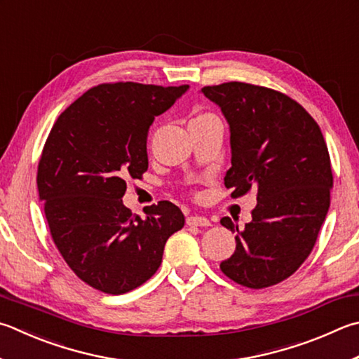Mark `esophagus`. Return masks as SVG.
<instances>
[{
	"label": "esophagus",
	"mask_w": 359,
	"mask_h": 359,
	"mask_svg": "<svg viewBox=\"0 0 359 359\" xmlns=\"http://www.w3.org/2000/svg\"><path fill=\"white\" fill-rule=\"evenodd\" d=\"M187 224L188 226H210V221L205 217H201V215H191V217L187 218Z\"/></svg>",
	"instance_id": "esophagus-1"
}]
</instances>
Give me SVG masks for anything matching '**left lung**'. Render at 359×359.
Returning a JSON list of instances; mask_svg holds the SVG:
<instances>
[{
	"label": "left lung",
	"mask_w": 359,
	"mask_h": 359,
	"mask_svg": "<svg viewBox=\"0 0 359 359\" xmlns=\"http://www.w3.org/2000/svg\"><path fill=\"white\" fill-rule=\"evenodd\" d=\"M201 93L229 122L226 188L233 199L252 188L257 198L243 229L221 219L237 232V246L219 269L245 287H270L292 276L317 242L333 187L327 142L314 117L279 90L229 81Z\"/></svg>",
	"instance_id": "obj_1"
}]
</instances>
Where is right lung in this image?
<instances>
[{"instance_id": "1", "label": "right lung", "mask_w": 359, "mask_h": 359, "mask_svg": "<svg viewBox=\"0 0 359 359\" xmlns=\"http://www.w3.org/2000/svg\"><path fill=\"white\" fill-rule=\"evenodd\" d=\"M188 89L133 81L90 88L57 117L37 168L51 238L72 271L109 295L127 293L158 270L166 240L185 224L160 201L146 219L122 204L127 179L147 171V130Z\"/></svg>"}]
</instances>
